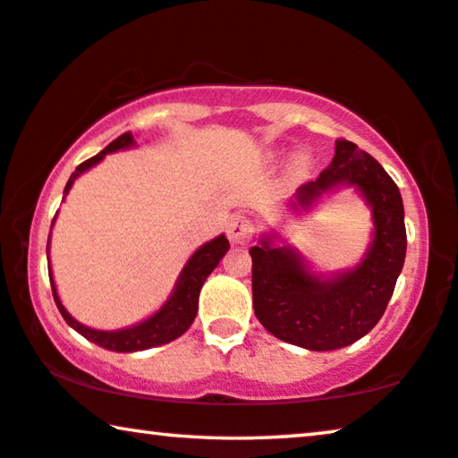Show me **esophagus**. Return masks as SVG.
<instances>
[{"mask_svg":"<svg viewBox=\"0 0 458 458\" xmlns=\"http://www.w3.org/2000/svg\"><path fill=\"white\" fill-rule=\"evenodd\" d=\"M255 234V222L247 216H232L228 222V236L234 244H247Z\"/></svg>","mask_w":458,"mask_h":458,"instance_id":"esophagus-1","label":"esophagus"}]
</instances>
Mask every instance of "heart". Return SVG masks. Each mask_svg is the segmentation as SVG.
I'll use <instances>...</instances> for the list:
<instances>
[{"label": "heart", "mask_w": 458, "mask_h": 458, "mask_svg": "<svg viewBox=\"0 0 458 458\" xmlns=\"http://www.w3.org/2000/svg\"><path fill=\"white\" fill-rule=\"evenodd\" d=\"M296 164H298V166H300V164H302V160H300V158H298V160H296Z\"/></svg>", "instance_id": "obj_1"}]
</instances>
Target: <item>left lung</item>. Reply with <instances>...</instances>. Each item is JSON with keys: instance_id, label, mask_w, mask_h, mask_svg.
<instances>
[{"instance_id": "obj_1", "label": "left lung", "mask_w": 458, "mask_h": 458, "mask_svg": "<svg viewBox=\"0 0 458 458\" xmlns=\"http://www.w3.org/2000/svg\"><path fill=\"white\" fill-rule=\"evenodd\" d=\"M353 185L372 209L374 236L356 267L333 277L315 276L292 247L263 236L252 257V309L265 329L310 352L352 345L385 315L405 263V211L386 170L353 141L337 140L329 168L296 191L292 206L309 209L320 195Z\"/></svg>"}]
</instances>
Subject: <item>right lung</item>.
Listing matches in <instances>:
<instances>
[{
  "instance_id": "1",
  "label": "right lung",
  "mask_w": 458,
  "mask_h": 458,
  "mask_svg": "<svg viewBox=\"0 0 458 458\" xmlns=\"http://www.w3.org/2000/svg\"><path fill=\"white\" fill-rule=\"evenodd\" d=\"M131 146H135L133 135L127 131V133L119 135L114 141L108 143V146L102 149L100 154L92 156V158H88L86 162H81L76 168V173H72L70 181H67L64 195L70 193L73 181H76L81 173H86L88 168L97 166V164L105 158L106 154L117 152V149L131 148ZM53 222H55V217H53ZM49 238H51V234H49ZM228 249H230V242L224 234H220L217 238H214V241H209L203 244V247L197 249L193 252V257L187 261L185 267H182L179 279H176L173 294H170L166 302H164L162 309L158 312H154L149 318L141 320L140 325L127 327V329L98 331V329H90V327L78 323V320L65 310V306L61 304L57 290H55L53 273L49 267V279H51L55 304H57L61 317L65 318V323L70 325L72 329H76L80 335H84L88 341H92V344L105 347V350L129 353V352H141V350H149V347L170 344L173 339L181 337L182 333L189 329L191 323L195 320L201 285L208 279L209 273L217 267V263H220V259L224 255H226Z\"/></svg>"
}]
</instances>
